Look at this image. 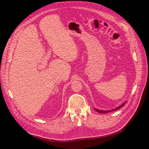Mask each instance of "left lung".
I'll return each instance as SVG.
<instances>
[{
	"instance_id": "left-lung-1",
	"label": "left lung",
	"mask_w": 149,
	"mask_h": 149,
	"mask_svg": "<svg viewBox=\"0 0 149 149\" xmlns=\"http://www.w3.org/2000/svg\"><path fill=\"white\" fill-rule=\"evenodd\" d=\"M125 102H123V104H122L121 105H120L119 106L116 107L115 109H112V110H109V111H103V110H100V109H94V110H95L96 112H99V113H107V112H111V111H116V110H118L119 109H120V108H121L122 107H123L124 104H125Z\"/></svg>"
}]
</instances>
